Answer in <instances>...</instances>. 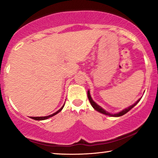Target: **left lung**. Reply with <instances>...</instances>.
I'll use <instances>...</instances> for the list:
<instances>
[{"label":"left lung","instance_id":"8db88e82","mask_svg":"<svg viewBox=\"0 0 158 158\" xmlns=\"http://www.w3.org/2000/svg\"><path fill=\"white\" fill-rule=\"evenodd\" d=\"M87 96H88L89 100V102H90L91 105L92 106V107L94 108V110H96L97 112L102 113V114L108 115V116H111V117H120V116H123V115H124V114H126L127 112H128L129 111L131 110V109H132L133 107H134V106L136 105V104L138 103V102H139V100H140V99H141V98L139 99L138 100H137L136 102H135L134 104H132V105L128 106L127 108H125L123 111H121V112L117 113V114H110V113H109V112H106V111L104 110V109H102L100 106H99L98 104H97V103H95V102L93 101V99H92V97H91V95H90V92H89V90H88V92H87Z\"/></svg>","mask_w":158,"mask_h":158}]
</instances>
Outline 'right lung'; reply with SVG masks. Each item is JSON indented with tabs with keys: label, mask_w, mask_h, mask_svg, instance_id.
Here are the masks:
<instances>
[{
	"label": "right lung",
	"mask_w": 158,
	"mask_h": 158,
	"mask_svg": "<svg viewBox=\"0 0 158 158\" xmlns=\"http://www.w3.org/2000/svg\"><path fill=\"white\" fill-rule=\"evenodd\" d=\"M64 104L61 106V109H59V110L57 111V112H56L54 113V114H52L48 115V116H46V117H31V118L34 119H35V120H44V119H48V118H50V117L54 116V115H56V114H58V113H59V112H61V111L62 110V109L64 108Z\"/></svg>",
	"instance_id": "right-lung-1"
}]
</instances>
